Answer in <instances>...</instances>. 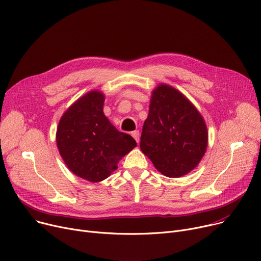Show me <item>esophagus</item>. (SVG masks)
<instances>
[{
  "label": "esophagus",
  "mask_w": 261,
  "mask_h": 261,
  "mask_svg": "<svg viewBox=\"0 0 261 261\" xmlns=\"http://www.w3.org/2000/svg\"><path fill=\"white\" fill-rule=\"evenodd\" d=\"M131 135H132V137L134 138V140L136 141L137 144L140 143V132H138L137 130H135V131H133V132L131 133Z\"/></svg>",
  "instance_id": "34e87169"
}]
</instances>
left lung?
<instances>
[{"label":"left lung","instance_id":"left-lung-1","mask_svg":"<svg viewBox=\"0 0 261 261\" xmlns=\"http://www.w3.org/2000/svg\"><path fill=\"white\" fill-rule=\"evenodd\" d=\"M140 146L163 175L181 177L198 166L205 153V121L180 91L160 84L152 91Z\"/></svg>","mask_w":261,"mask_h":261}]
</instances>
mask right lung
Instances as JSON below:
<instances>
[{
	"instance_id": "right-lung-1",
	"label": "right lung",
	"mask_w": 261,
	"mask_h": 261,
	"mask_svg": "<svg viewBox=\"0 0 261 261\" xmlns=\"http://www.w3.org/2000/svg\"><path fill=\"white\" fill-rule=\"evenodd\" d=\"M105 95L92 90L62 115L57 146L68 169L83 179L98 182L110 176L118 162L135 148L129 134L119 132L103 114Z\"/></svg>"
}]
</instances>
